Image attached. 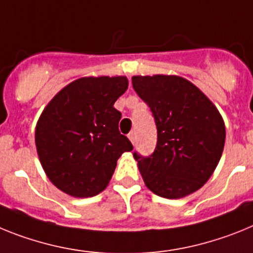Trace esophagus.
Masks as SVG:
<instances>
[{"mask_svg": "<svg viewBox=\"0 0 253 253\" xmlns=\"http://www.w3.org/2000/svg\"><path fill=\"white\" fill-rule=\"evenodd\" d=\"M128 139H129V141L132 142H135V140H136V132L135 131H131V132L128 133Z\"/></svg>", "mask_w": 253, "mask_h": 253, "instance_id": "1", "label": "esophagus"}]
</instances>
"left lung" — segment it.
Here are the masks:
<instances>
[{"mask_svg": "<svg viewBox=\"0 0 253 253\" xmlns=\"http://www.w3.org/2000/svg\"><path fill=\"white\" fill-rule=\"evenodd\" d=\"M132 86L150 107L158 142L150 157L133 153L146 187L166 199L200 190L214 173L225 142V125L214 103L177 75L132 76Z\"/></svg>", "mask_w": 253, "mask_h": 253, "instance_id": "left-lung-1", "label": "left lung"}]
</instances>
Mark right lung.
I'll return each instance as SVG.
<instances>
[{
	"label": "right lung",
	"mask_w": 253,
	"mask_h": 253,
	"mask_svg": "<svg viewBox=\"0 0 253 253\" xmlns=\"http://www.w3.org/2000/svg\"><path fill=\"white\" fill-rule=\"evenodd\" d=\"M128 87L126 76H87L52 98L35 127V146L49 181L70 196L105 190L118 158L132 150L121 135L114 102Z\"/></svg>",
	"instance_id": "right-lung-1"
}]
</instances>
